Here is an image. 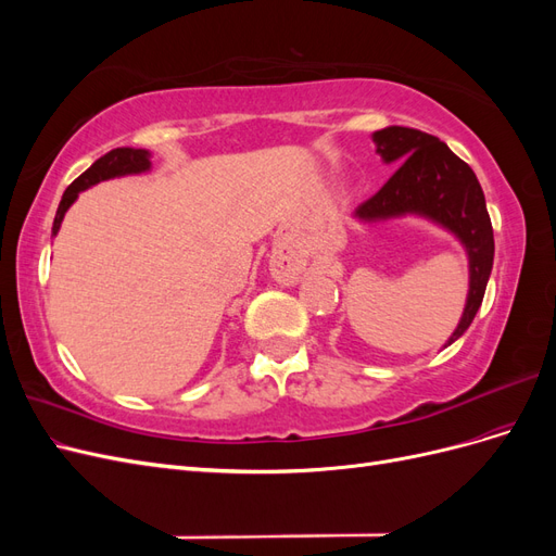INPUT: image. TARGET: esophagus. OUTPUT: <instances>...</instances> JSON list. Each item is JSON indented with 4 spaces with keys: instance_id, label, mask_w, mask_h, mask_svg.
<instances>
[{
    "instance_id": "34e87169",
    "label": "esophagus",
    "mask_w": 556,
    "mask_h": 556,
    "mask_svg": "<svg viewBox=\"0 0 556 556\" xmlns=\"http://www.w3.org/2000/svg\"><path fill=\"white\" fill-rule=\"evenodd\" d=\"M301 276V264L296 262H285V264H278L276 268V280L285 282V285H294Z\"/></svg>"
}]
</instances>
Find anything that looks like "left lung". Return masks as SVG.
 Here are the masks:
<instances>
[{"label": "left lung", "instance_id": "8db88e82", "mask_svg": "<svg viewBox=\"0 0 556 556\" xmlns=\"http://www.w3.org/2000/svg\"><path fill=\"white\" fill-rule=\"evenodd\" d=\"M374 141L387 164L401 162V166L371 199L357 206L355 217L378 223L410 213L422 215L452 231L466 248L468 296L447 348L473 323L494 264V231L482 188L473 169L427 131L394 125L374 131Z\"/></svg>", "mask_w": 556, "mask_h": 556}]
</instances>
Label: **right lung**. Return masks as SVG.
Returning a JSON list of instances; mask_svg holds the SVG:
<instances>
[{
  "label": "right lung",
  "instance_id": "add662e5",
  "mask_svg": "<svg viewBox=\"0 0 556 556\" xmlns=\"http://www.w3.org/2000/svg\"><path fill=\"white\" fill-rule=\"evenodd\" d=\"M150 169V153L143 148H115L111 153H106L104 157H99L88 172H83L70 188L64 190L62 201L55 213L53 220V237L60 231V225L64 220V213L70 211V206L76 201L78 192L92 188V185L109 180V178H117V176H129V174H143Z\"/></svg>",
  "mask_w": 556,
  "mask_h": 556
}]
</instances>
